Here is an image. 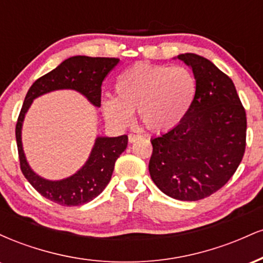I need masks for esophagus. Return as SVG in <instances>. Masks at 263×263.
Masks as SVG:
<instances>
[{
  "instance_id": "obj_1",
  "label": "esophagus",
  "mask_w": 263,
  "mask_h": 263,
  "mask_svg": "<svg viewBox=\"0 0 263 263\" xmlns=\"http://www.w3.org/2000/svg\"><path fill=\"white\" fill-rule=\"evenodd\" d=\"M138 138H140V136H138V135H134V134H129V135H128V141H129V143H134V142L137 141Z\"/></svg>"
}]
</instances>
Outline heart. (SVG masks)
<instances>
[{"instance_id":"1","label":"heart","mask_w":263,"mask_h":263,"mask_svg":"<svg viewBox=\"0 0 263 263\" xmlns=\"http://www.w3.org/2000/svg\"><path fill=\"white\" fill-rule=\"evenodd\" d=\"M115 96L101 100L105 119L126 127L138 110L141 122L152 132H167L186 116L197 96V79L185 66L136 64L115 83Z\"/></svg>"}]
</instances>
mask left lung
Wrapping results in <instances>:
<instances>
[{"label":"left lung","instance_id":"1","mask_svg":"<svg viewBox=\"0 0 263 263\" xmlns=\"http://www.w3.org/2000/svg\"><path fill=\"white\" fill-rule=\"evenodd\" d=\"M197 79V96L183 121L152 138L149 174L168 197L204 199L224 186L242 161L246 112L234 83L198 54H179Z\"/></svg>","mask_w":263,"mask_h":263}]
</instances>
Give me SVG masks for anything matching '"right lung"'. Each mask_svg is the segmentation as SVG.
Segmentation results:
<instances>
[{
	"label": "right lung",
	"instance_id": "1",
	"mask_svg": "<svg viewBox=\"0 0 263 263\" xmlns=\"http://www.w3.org/2000/svg\"><path fill=\"white\" fill-rule=\"evenodd\" d=\"M117 58H91L77 55L65 59L55 69L33 83L27 92L16 125V140L21 170L32 186L44 198L64 206L84 205L106 188L115 162L127 147L128 137L98 136L89 158L79 171L60 180H49L35 173L27 161L22 144V126L27 111L34 99L55 90H75L95 107L101 106V84L119 64Z\"/></svg>",
	"mask_w": 263,
	"mask_h": 263
}]
</instances>
